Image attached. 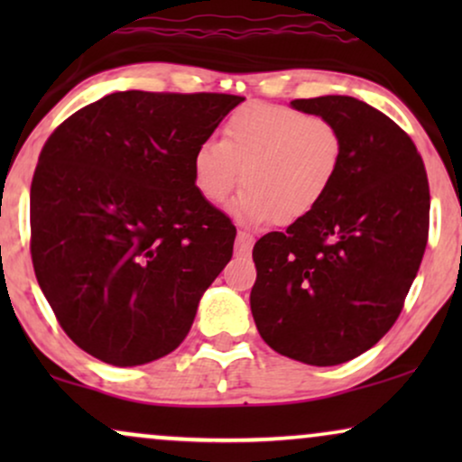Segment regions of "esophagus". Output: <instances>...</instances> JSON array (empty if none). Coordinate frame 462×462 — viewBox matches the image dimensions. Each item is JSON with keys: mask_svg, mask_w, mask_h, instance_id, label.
<instances>
[{"mask_svg": "<svg viewBox=\"0 0 462 462\" xmlns=\"http://www.w3.org/2000/svg\"><path fill=\"white\" fill-rule=\"evenodd\" d=\"M252 244H254V237L250 236L248 231H237V239H236V254L237 256H245L252 250Z\"/></svg>", "mask_w": 462, "mask_h": 462, "instance_id": "1", "label": "esophagus"}]
</instances>
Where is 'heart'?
Returning <instances> with one entry per match:
<instances>
[{
  "label": "heart",
  "mask_w": 462,
  "mask_h": 462,
  "mask_svg": "<svg viewBox=\"0 0 462 462\" xmlns=\"http://www.w3.org/2000/svg\"><path fill=\"white\" fill-rule=\"evenodd\" d=\"M340 162L343 136L330 119L288 105L248 103L226 119L223 141L195 149L193 185L206 201L220 204L242 179L233 217L290 225L324 201Z\"/></svg>",
  "instance_id": "1"
}]
</instances>
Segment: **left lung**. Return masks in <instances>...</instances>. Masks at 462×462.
Here are the masks:
<instances>
[{
  "label": "left lung",
  "mask_w": 462,
  "mask_h": 462,
  "mask_svg": "<svg viewBox=\"0 0 462 462\" xmlns=\"http://www.w3.org/2000/svg\"><path fill=\"white\" fill-rule=\"evenodd\" d=\"M290 106L337 125L343 162L309 217L256 242L250 309L273 351L338 365L400 318L427 245V172L412 138L364 100L319 97Z\"/></svg>",
  "instance_id": "obj_1"
}]
</instances>
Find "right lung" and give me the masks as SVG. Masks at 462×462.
<instances>
[{"mask_svg":"<svg viewBox=\"0 0 462 462\" xmlns=\"http://www.w3.org/2000/svg\"><path fill=\"white\" fill-rule=\"evenodd\" d=\"M233 94L116 92L65 119L31 182L37 283L79 349L128 368L172 353L233 256L236 226L193 185Z\"/></svg>","mask_w":462,"mask_h":462,"instance_id":"right-lung-1","label":"right lung"}]
</instances>
